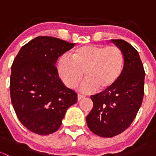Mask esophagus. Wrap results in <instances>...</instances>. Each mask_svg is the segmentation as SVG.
<instances>
[{
	"label": "esophagus",
	"instance_id": "34e87169",
	"mask_svg": "<svg viewBox=\"0 0 156 156\" xmlns=\"http://www.w3.org/2000/svg\"><path fill=\"white\" fill-rule=\"evenodd\" d=\"M84 98V95H81V94H78V100L79 101V100H81V99Z\"/></svg>",
	"mask_w": 156,
	"mask_h": 156
}]
</instances>
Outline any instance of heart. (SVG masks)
Here are the masks:
<instances>
[{"label":"heart","instance_id":"heart-1","mask_svg":"<svg viewBox=\"0 0 156 156\" xmlns=\"http://www.w3.org/2000/svg\"><path fill=\"white\" fill-rule=\"evenodd\" d=\"M124 57L122 51L115 46L105 47L89 44L74 51L72 59L67 55L59 58L57 72L66 87H76L84 78L80 87L83 93L105 90L112 87L122 75Z\"/></svg>","mask_w":156,"mask_h":156}]
</instances>
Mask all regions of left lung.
<instances>
[{"label": "left lung", "instance_id": "obj_1", "mask_svg": "<svg viewBox=\"0 0 156 156\" xmlns=\"http://www.w3.org/2000/svg\"><path fill=\"white\" fill-rule=\"evenodd\" d=\"M111 41L123 53V72L112 87L91 96L94 106L86 117L90 130L102 137L125 131L134 120L144 95L145 72L139 53L125 41Z\"/></svg>", "mask_w": 156, "mask_h": 156}]
</instances>
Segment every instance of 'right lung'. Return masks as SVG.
<instances>
[{
  "label": "right lung",
  "instance_id": "1",
  "mask_svg": "<svg viewBox=\"0 0 156 156\" xmlns=\"http://www.w3.org/2000/svg\"><path fill=\"white\" fill-rule=\"evenodd\" d=\"M75 44L39 36L23 47L16 56L10 75V97L19 120L39 135L54 133L61 126L77 94L64 85L56 63Z\"/></svg>",
  "mask_w": 156,
  "mask_h": 156
}]
</instances>
